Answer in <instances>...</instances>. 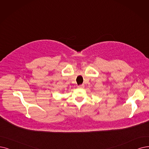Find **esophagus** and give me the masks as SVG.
<instances>
[{"mask_svg":"<svg viewBox=\"0 0 149 149\" xmlns=\"http://www.w3.org/2000/svg\"><path fill=\"white\" fill-rule=\"evenodd\" d=\"M84 87V84H81V85H79V86H78V88H82Z\"/></svg>","mask_w":149,"mask_h":149,"instance_id":"34e87169","label":"esophagus"}]
</instances>
